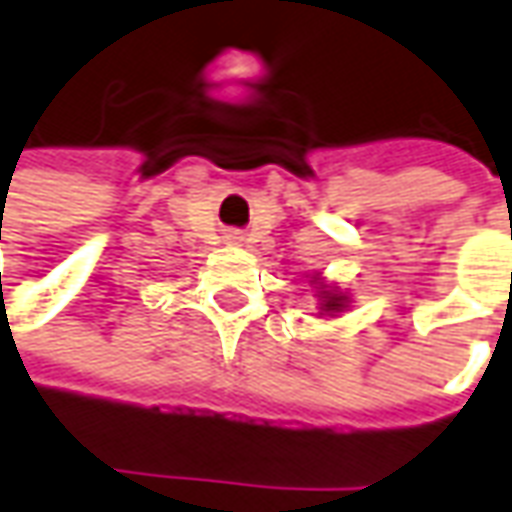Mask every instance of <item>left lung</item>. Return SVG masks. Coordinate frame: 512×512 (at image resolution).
Listing matches in <instances>:
<instances>
[{
  "label": "left lung",
  "mask_w": 512,
  "mask_h": 512,
  "mask_svg": "<svg viewBox=\"0 0 512 512\" xmlns=\"http://www.w3.org/2000/svg\"><path fill=\"white\" fill-rule=\"evenodd\" d=\"M336 308H342V305H339V297H336V294H325L322 311H336Z\"/></svg>",
  "instance_id": "left-lung-1"
}]
</instances>
